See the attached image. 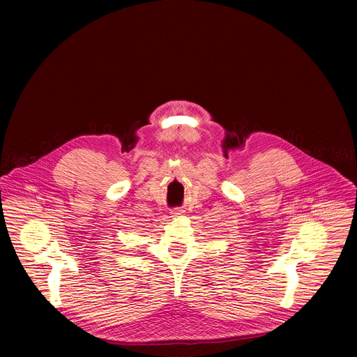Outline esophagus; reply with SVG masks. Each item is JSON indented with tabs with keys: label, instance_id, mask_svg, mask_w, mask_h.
I'll return each instance as SVG.
<instances>
[{
	"label": "esophagus",
	"instance_id": "34e87169",
	"mask_svg": "<svg viewBox=\"0 0 357 357\" xmlns=\"http://www.w3.org/2000/svg\"><path fill=\"white\" fill-rule=\"evenodd\" d=\"M183 213L185 212L182 209H175V211H172V218H182Z\"/></svg>",
	"mask_w": 357,
	"mask_h": 357
}]
</instances>
